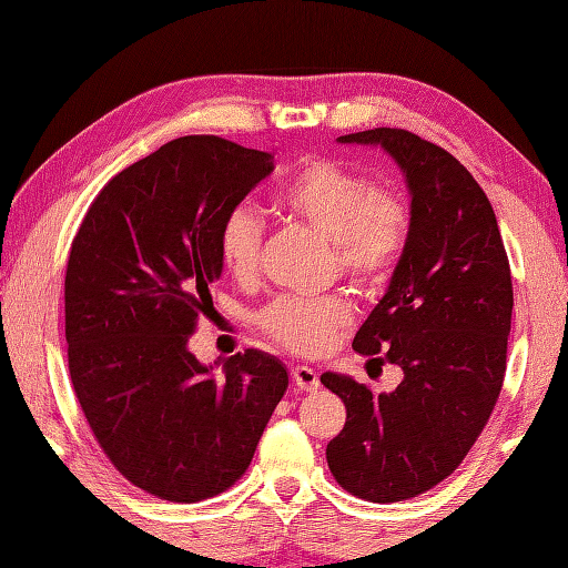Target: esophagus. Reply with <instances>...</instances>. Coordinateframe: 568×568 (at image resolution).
<instances>
[{"instance_id":"esophagus-1","label":"esophagus","mask_w":568,"mask_h":568,"mask_svg":"<svg viewBox=\"0 0 568 568\" xmlns=\"http://www.w3.org/2000/svg\"><path fill=\"white\" fill-rule=\"evenodd\" d=\"M291 376L293 383L297 385L300 390H317L320 388V378H317V371L310 368V366H293L291 368Z\"/></svg>"}]
</instances>
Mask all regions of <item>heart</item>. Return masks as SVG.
<instances>
[{"instance_id": "b5f03b06", "label": "heart", "mask_w": 568, "mask_h": 568, "mask_svg": "<svg viewBox=\"0 0 568 568\" xmlns=\"http://www.w3.org/2000/svg\"><path fill=\"white\" fill-rule=\"evenodd\" d=\"M277 204L295 220L332 241L339 271L361 285H381L400 261L409 216L390 192L334 161H307L277 192ZM263 224L248 204L224 214L216 232L222 268L234 281H248L258 268ZM352 322L342 295L281 297L261 312L258 324L275 342L297 354H317Z\"/></svg>"}]
</instances>
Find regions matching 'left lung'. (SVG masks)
Wrapping results in <instances>:
<instances>
[{"instance_id":"obj_1","label":"left lung","mask_w":568,"mask_h":568,"mask_svg":"<svg viewBox=\"0 0 568 568\" xmlns=\"http://www.w3.org/2000/svg\"><path fill=\"white\" fill-rule=\"evenodd\" d=\"M336 141L381 146L409 195L405 251L354 336L368 364L400 366L403 381L376 395L344 373L320 378L346 405V425L327 444L336 484L395 503L452 476L496 407L513 317L510 263L486 192L452 153L385 126Z\"/></svg>"}]
</instances>
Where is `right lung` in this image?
Wrapping results in <instances>:
<instances>
[{
    "mask_svg": "<svg viewBox=\"0 0 568 568\" xmlns=\"http://www.w3.org/2000/svg\"><path fill=\"white\" fill-rule=\"evenodd\" d=\"M271 173V153L220 136L168 141L104 185L72 241V388L119 474L163 500L197 503L241 478L287 390L275 356L248 348L207 366L187 348L224 271V214Z\"/></svg>",
    "mask_w": 568,
    "mask_h": 568,
    "instance_id": "add662e5",
    "label": "right lung"
}]
</instances>
